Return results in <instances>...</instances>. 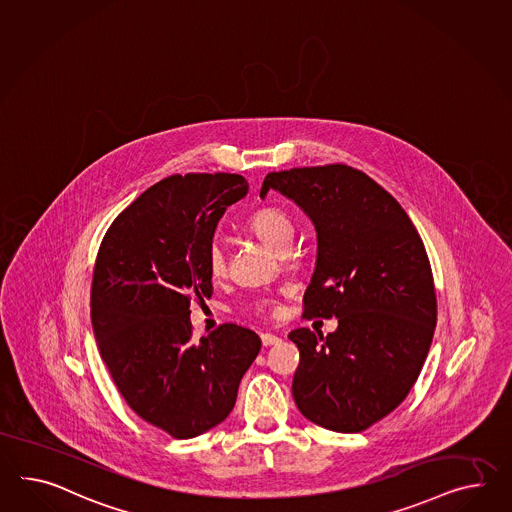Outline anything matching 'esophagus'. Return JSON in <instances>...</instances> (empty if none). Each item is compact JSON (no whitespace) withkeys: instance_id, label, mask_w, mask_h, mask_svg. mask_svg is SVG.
I'll use <instances>...</instances> for the list:
<instances>
[{"instance_id":"esophagus-1","label":"esophagus","mask_w":512,"mask_h":512,"mask_svg":"<svg viewBox=\"0 0 512 512\" xmlns=\"http://www.w3.org/2000/svg\"><path fill=\"white\" fill-rule=\"evenodd\" d=\"M260 338H262V343L265 347H269V345H276V343L280 341V338H278L276 334H271V332H262V334H260Z\"/></svg>"}]
</instances>
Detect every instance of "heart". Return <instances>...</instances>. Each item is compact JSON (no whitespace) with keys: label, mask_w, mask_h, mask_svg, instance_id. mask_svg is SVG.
<instances>
[{"label":"heart","mask_w":512,"mask_h":512,"mask_svg":"<svg viewBox=\"0 0 512 512\" xmlns=\"http://www.w3.org/2000/svg\"><path fill=\"white\" fill-rule=\"evenodd\" d=\"M249 228L262 239L263 243H267L269 247L276 250L289 243L293 236V223H291L288 213L276 206H263L254 211L249 217ZM206 267L213 278L224 275L226 260H224L223 250L219 245H210V249L206 252ZM254 308L258 312L271 310L273 301L262 299L254 304Z\"/></svg>","instance_id":"obj_1"}]
</instances>
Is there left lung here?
Segmentation results:
<instances>
[{"mask_svg":"<svg viewBox=\"0 0 512 512\" xmlns=\"http://www.w3.org/2000/svg\"><path fill=\"white\" fill-rule=\"evenodd\" d=\"M269 189L293 198L317 230V263L304 317H338L323 338L295 328L291 392L302 416L360 433L399 407L420 377L436 327L425 245L407 211L366 172L343 163L269 172Z\"/></svg>","mask_w":512,"mask_h":512,"instance_id":"left-lung-1","label":"left lung"}]
</instances>
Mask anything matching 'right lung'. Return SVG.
<instances>
[{"label":"right lung","instance_id":"add662e5","mask_svg":"<svg viewBox=\"0 0 512 512\" xmlns=\"http://www.w3.org/2000/svg\"><path fill=\"white\" fill-rule=\"evenodd\" d=\"M247 191L239 174H172L118 213L98 249V351L128 407L172 438L206 433L232 412L262 347L234 323L195 341L189 321L191 302L211 297L206 252L217 223Z\"/></svg>","mask_w":512,"mask_h":512}]
</instances>
